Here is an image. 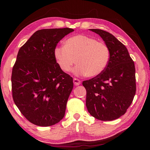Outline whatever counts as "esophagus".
Segmentation results:
<instances>
[{"label": "esophagus", "mask_w": 150, "mask_h": 150, "mask_svg": "<svg viewBox=\"0 0 150 150\" xmlns=\"http://www.w3.org/2000/svg\"><path fill=\"white\" fill-rule=\"evenodd\" d=\"M73 83H74L75 86H79L81 84V81L79 79H78L74 78Z\"/></svg>", "instance_id": "obj_1"}]
</instances>
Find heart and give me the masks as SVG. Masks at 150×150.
Listing matches in <instances>:
<instances>
[{"label": "heart", "mask_w": 150, "mask_h": 150, "mask_svg": "<svg viewBox=\"0 0 150 150\" xmlns=\"http://www.w3.org/2000/svg\"><path fill=\"white\" fill-rule=\"evenodd\" d=\"M54 54L62 71H70L76 59L78 65L73 69V73L89 77L100 74L110 58V50L105 44L83 34L67 39L64 46L55 48Z\"/></svg>", "instance_id": "1"}]
</instances>
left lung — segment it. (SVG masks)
<instances>
[{"label":"left lung","instance_id":"obj_1","mask_svg":"<svg viewBox=\"0 0 150 150\" xmlns=\"http://www.w3.org/2000/svg\"><path fill=\"white\" fill-rule=\"evenodd\" d=\"M100 35L110 52L108 66L100 74L84 81L86 105L90 115L112 121L126 112L136 93L135 67L128 49L114 35L101 29H89Z\"/></svg>","mask_w":150,"mask_h":150}]
</instances>
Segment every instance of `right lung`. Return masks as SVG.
Wrapping results in <instances>:
<instances>
[{"label":"right lung","instance_id":"1","mask_svg":"<svg viewBox=\"0 0 150 150\" xmlns=\"http://www.w3.org/2000/svg\"><path fill=\"white\" fill-rule=\"evenodd\" d=\"M73 31L39 30L18 52L11 77L12 97L22 114L35 125L52 126L64 116L73 79L59 66L54 52L57 43Z\"/></svg>","mask_w":150,"mask_h":150}]
</instances>
